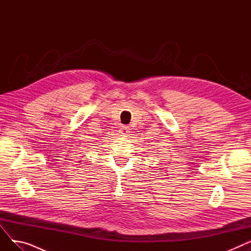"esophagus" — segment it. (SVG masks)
<instances>
[{
  "instance_id": "34e87169",
  "label": "esophagus",
  "mask_w": 251,
  "mask_h": 251,
  "mask_svg": "<svg viewBox=\"0 0 251 251\" xmlns=\"http://www.w3.org/2000/svg\"><path fill=\"white\" fill-rule=\"evenodd\" d=\"M119 131H120V134L121 135L125 136V135H127L129 133V127L128 126H122Z\"/></svg>"
}]
</instances>
